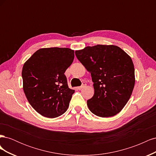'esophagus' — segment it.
Wrapping results in <instances>:
<instances>
[{
	"label": "esophagus",
	"mask_w": 156,
	"mask_h": 156,
	"mask_svg": "<svg viewBox=\"0 0 156 156\" xmlns=\"http://www.w3.org/2000/svg\"><path fill=\"white\" fill-rule=\"evenodd\" d=\"M85 86H86V83L84 82V83H83V85H82V86H81V87H77V89H78V90H81L82 88H83L85 87Z\"/></svg>",
	"instance_id": "obj_1"
}]
</instances>
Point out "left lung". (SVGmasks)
Wrapping results in <instances>:
<instances>
[{"instance_id": "1", "label": "left lung", "mask_w": 156, "mask_h": 156, "mask_svg": "<svg viewBox=\"0 0 156 156\" xmlns=\"http://www.w3.org/2000/svg\"><path fill=\"white\" fill-rule=\"evenodd\" d=\"M75 55L94 83V94L87 100L93 114L102 117L119 113L129 100L135 86L134 65L130 56L114 45H97L75 51Z\"/></svg>"}]
</instances>
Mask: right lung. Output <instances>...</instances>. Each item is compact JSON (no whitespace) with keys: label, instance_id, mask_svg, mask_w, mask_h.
<instances>
[{"label":"right lung","instance_id":"obj_1","mask_svg":"<svg viewBox=\"0 0 156 156\" xmlns=\"http://www.w3.org/2000/svg\"><path fill=\"white\" fill-rule=\"evenodd\" d=\"M74 59L69 48H41L23 65V88L28 101L43 116L54 119L67 111L74 90L64 73Z\"/></svg>","mask_w":156,"mask_h":156}]
</instances>
